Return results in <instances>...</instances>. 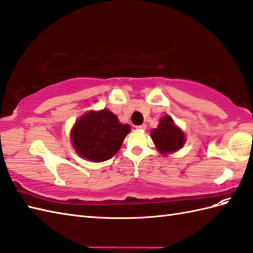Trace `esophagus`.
Returning <instances> with one entry per match:
<instances>
[{
	"mask_svg": "<svg viewBox=\"0 0 253 253\" xmlns=\"http://www.w3.org/2000/svg\"><path fill=\"white\" fill-rule=\"evenodd\" d=\"M136 128L139 130H144L147 128V126H146V124H142V125H140V126H136Z\"/></svg>",
	"mask_w": 253,
	"mask_h": 253,
	"instance_id": "obj_1",
	"label": "esophagus"
}]
</instances>
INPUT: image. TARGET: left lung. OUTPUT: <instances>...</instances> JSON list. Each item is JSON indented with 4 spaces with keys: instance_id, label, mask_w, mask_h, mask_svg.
<instances>
[{
    "instance_id": "obj_1",
    "label": "left lung",
    "mask_w": 253,
    "mask_h": 253,
    "mask_svg": "<svg viewBox=\"0 0 253 253\" xmlns=\"http://www.w3.org/2000/svg\"><path fill=\"white\" fill-rule=\"evenodd\" d=\"M151 138L158 151L162 154L178 151L186 142L185 133L169 115L161 118L158 128L151 130Z\"/></svg>"
}]
</instances>
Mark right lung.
<instances>
[{
    "instance_id": "1",
    "label": "right lung",
    "mask_w": 253,
    "mask_h": 253,
    "mask_svg": "<svg viewBox=\"0 0 253 253\" xmlns=\"http://www.w3.org/2000/svg\"><path fill=\"white\" fill-rule=\"evenodd\" d=\"M130 131L129 125L121 124L110 110L90 111L75 124L71 139L80 157L91 162L110 160L121 149Z\"/></svg>"
}]
</instances>
